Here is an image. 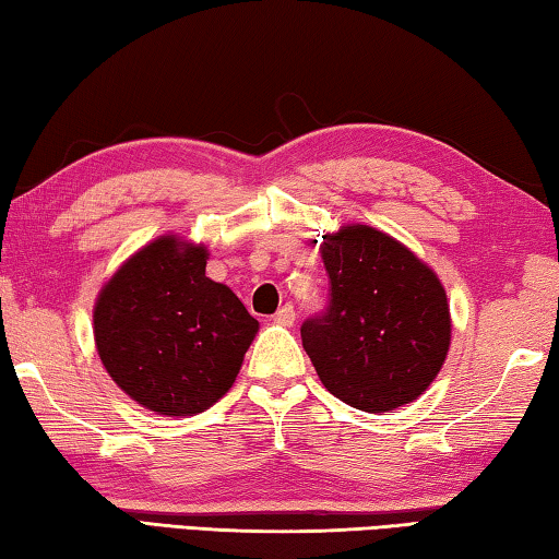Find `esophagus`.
Segmentation results:
<instances>
[{"label": "esophagus", "instance_id": "obj_1", "mask_svg": "<svg viewBox=\"0 0 559 559\" xmlns=\"http://www.w3.org/2000/svg\"><path fill=\"white\" fill-rule=\"evenodd\" d=\"M273 320H276L278 325H293V320H296V308L286 302V306L278 308V313L273 316Z\"/></svg>", "mask_w": 559, "mask_h": 559}]
</instances>
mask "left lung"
I'll use <instances>...</instances> for the list:
<instances>
[{
    "mask_svg": "<svg viewBox=\"0 0 559 559\" xmlns=\"http://www.w3.org/2000/svg\"><path fill=\"white\" fill-rule=\"evenodd\" d=\"M330 308L300 328L330 394L382 414L429 390L451 345L449 298L437 271L394 236L340 226L320 243Z\"/></svg>",
    "mask_w": 559,
    "mask_h": 559,
    "instance_id": "left-lung-1",
    "label": "left lung"
}]
</instances>
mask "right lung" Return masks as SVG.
Wrapping results in <instances>:
<instances>
[{"label": "right lung", "mask_w": 559, "mask_h": 559, "mask_svg": "<svg viewBox=\"0 0 559 559\" xmlns=\"http://www.w3.org/2000/svg\"><path fill=\"white\" fill-rule=\"evenodd\" d=\"M206 259L204 243L157 236L122 261L93 306L103 367L155 414L194 416L219 402L259 333L236 293L206 276Z\"/></svg>", "instance_id": "right-lung-1"}]
</instances>
